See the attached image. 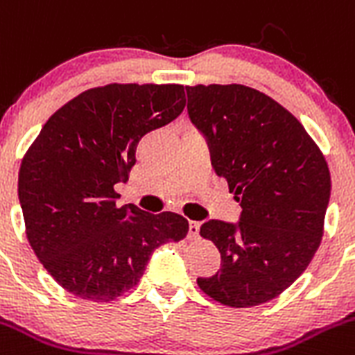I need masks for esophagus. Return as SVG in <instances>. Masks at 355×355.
Returning a JSON list of instances; mask_svg holds the SVG:
<instances>
[{
  "label": "esophagus",
  "mask_w": 355,
  "mask_h": 355,
  "mask_svg": "<svg viewBox=\"0 0 355 355\" xmlns=\"http://www.w3.org/2000/svg\"><path fill=\"white\" fill-rule=\"evenodd\" d=\"M189 238L191 240H198L200 238V223H196V220L189 223Z\"/></svg>",
  "instance_id": "34e87169"
}]
</instances>
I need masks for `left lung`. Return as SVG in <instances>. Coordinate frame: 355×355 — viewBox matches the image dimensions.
I'll use <instances>...</instances> for the list:
<instances>
[{
    "mask_svg": "<svg viewBox=\"0 0 355 355\" xmlns=\"http://www.w3.org/2000/svg\"><path fill=\"white\" fill-rule=\"evenodd\" d=\"M191 122L207 137L211 166L240 201V223L208 220L220 271L198 278L233 308L280 296L306 270L324 234L331 196L322 152L289 110L241 84L185 85Z\"/></svg>",
    "mask_w": 355,
    "mask_h": 355,
    "instance_id": "1",
    "label": "left lung"
}]
</instances>
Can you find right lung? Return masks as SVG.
Masks as SVG:
<instances>
[{
  "label": "right lung",
  "mask_w": 355,
  "mask_h": 355,
  "mask_svg": "<svg viewBox=\"0 0 355 355\" xmlns=\"http://www.w3.org/2000/svg\"><path fill=\"white\" fill-rule=\"evenodd\" d=\"M185 108L184 85L108 84L51 115L24 154L19 201L43 268L73 296L112 301L140 282L148 257L187 236V218L117 207L138 141Z\"/></svg>",
  "instance_id": "right-lung-1"
}]
</instances>
